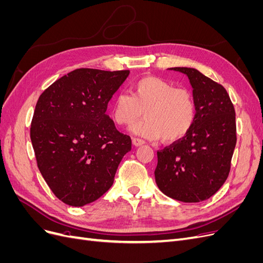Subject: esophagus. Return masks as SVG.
<instances>
[{
	"mask_svg": "<svg viewBox=\"0 0 263 263\" xmlns=\"http://www.w3.org/2000/svg\"><path fill=\"white\" fill-rule=\"evenodd\" d=\"M133 144H134V146H136V147L142 146L145 144V140H142L140 138H133Z\"/></svg>",
	"mask_w": 263,
	"mask_h": 263,
	"instance_id": "34e87169",
	"label": "esophagus"
}]
</instances>
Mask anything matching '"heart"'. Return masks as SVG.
I'll use <instances>...</instances> for the list:
<instances>
[{
	"label": "heart",
	"instance_id": "heart-1",
	"mask_svg": "<svg viewBox=\"0 0 263 263\" xmlns=\"http://www.w3.org/2000/svg\"><path fill=\"white\" fill-rule=\"evenodd\" d=\"M144 112V121L132 127L134 134L176 141L193 127L197 107L194 95L187 89L176 87L161 78L146 77L133 84L132 95L117 94L112 105L114 121L121 126L135 123Z\"/></svg>",
	"mask_w": 263,
	"mask_h": 263
}]
</instances>
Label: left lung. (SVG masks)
Wrapping results in <instances>:
<instances>
[{
    "label": "left lung",
    "instance_id": "obj_1",
    "mask_svg": "<svg viewBox=\"0 0 263 263\" xmlns=\"http://www.w3.org/2000/svg\"><path fill=\"white\" fill-rule=\"evenodd\" d=\"M171 70L187 76L197 114L184 137L159 150L155 178L162 193L174 200H208L224 184L236 147V114L226 89L193 68Z\"/></svg>",
    "mask_w": 263,
    "mask_h": 263
}]
</instances>
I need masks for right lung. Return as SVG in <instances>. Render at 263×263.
I'll use <instances>...</instances> for the list:
<instances>
[{"label":"right lung","mask_w":263,"mask_h":263,"mask_svg":"<svg viewBox=\"0 0 263 263\" xmlns=\"http://www.w3.org/2000/svg\"><path fill=\"white\" fill-rule=\"evenodd\" d=\"M129 70L81 68L42 93L30 126L38 169L52 193L71 206L97 201L113 185L132 139L106 114Z\"/></svg>","instance_id":"right-lung-1"}]
</instances>
